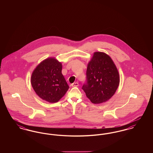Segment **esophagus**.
<instances>
[{
  "mask_svg": "<svg viewBox=\"0 0 153 153\" xmlns=\"http://www.w3.org/2000/svg\"><path fill=\"white\" fill-rule=\"evenodd\" d=\"M79 85V83L78 82H74L73 84H72V87H78Z\"/></svg>",
  "mask_w": 153,
  "mask_h": 153,
  "instance_id": "34e87169",
  "label": "esophagus"
}]
</instances>
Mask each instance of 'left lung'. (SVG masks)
<instances>
[{
  "mask_svg": "<svg viewBox=\"0 0 153 153\" xmlns=\"http://www.w3.org/2000/svg\"><path fill=\"white\" fill-rule=\"evenodd\" d=\"M87 82L82 87L94 104L107 102L115 94L120 77L117 66L109 56L96 51L88 64Z\"/></svg>",
  "mask_w": 153,
  "mask_h": 153,
  "instance_id": "obj_1",
  "label": "left lung"
}]
</instances>
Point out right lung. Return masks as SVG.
<instances>
[{"mask_svg":"<svg viewBox=\"0 0 153 153\" xmlns=\"http://www.w3.org/2000/svg\"><path fill=\"white\" fill-rule=\"evenodd\" d=\"M62 64L54 58L42 61L33 72L31 83L36 95L49 102H58L69 89L62 74Z\"/></svg>","mask_w":153,"mask_h":153,"instance_id":"add662e5","label":"right lung"}]
</instances>
